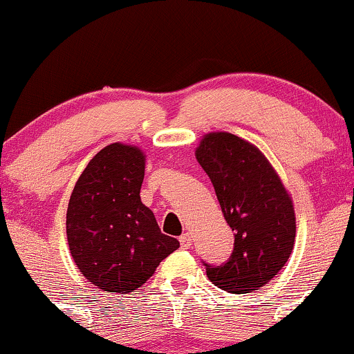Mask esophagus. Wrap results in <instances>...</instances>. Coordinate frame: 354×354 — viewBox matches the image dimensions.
Listing matches in <instances>:
<instances>
[{
    "label": "esophagus",
    "mask_w": 354,
    "mask_h": 354,
    "mask_svg": "<svg viewBox=\"0 0 354 354\" xmlns=\"http://www.w3.org/2000/svg\"><path fill=\"white\" fill-rule=\"evenodd\" d=\"M191 243H193V238H191V234H188V233L181 234V236H180V245H181L183 250H188V248L191 246Z\"/></svg>",
    "instance_id": "34e87169"
}]
</instances>
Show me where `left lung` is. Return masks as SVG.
<instances>
[{"mask_svg": "<svg viewBox=\"0 0 354 354\" xmlns=\"http://www.w3.org/2000/svg\"><path fill=\"white\" fill-rule=\"evenodd\" d=\"M196 160L213 183L226 223L234 231L228 261L205 263L214 286L243 295L266 284L286 265L296 221L290 194L265 154L231 133H209Z\"/></svg>", "mask_w": 354, "mask_h": 354, "instance_id": "left-lung-1", "label": "left lung"}]
</instances>
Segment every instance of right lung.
<instances>
[{
  "label": "right lung",
  "instance_id": "obj_1",
  "mask_svg": "<svg viewBox=\"0 0 354 354\" xmlns=\"http://www.w3.org/2000/svg\"><path fill=\"white\" fill-rule=\"evenodd\" d=\"M143 178V151L113 143L96 153L71 193L66 213L71 256L81 274L108 293L143 286L180 248L141 203Z\"/></svg>",
  "mask_w": 354,
  "mask_h": 354
}]
</instances>
